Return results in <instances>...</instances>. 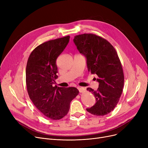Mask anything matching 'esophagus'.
<instances>
[{
  "label": "esophagus",
  "instance_id": "1",
  "mask_svg": "<svg viewBox=\"0 0 148 148\" xmlns=\"http://www.w3.org/2000/svg\"><path fill=\"white\" fill-rule=\"evenodd\" d=\"M77 89H78V90H79V92H81V93L84 92L85 91H86V89L83 88V87H77Z\"/></svg>",
  "mask_w": 148,
  "mask_h": 148
}]
</instances>
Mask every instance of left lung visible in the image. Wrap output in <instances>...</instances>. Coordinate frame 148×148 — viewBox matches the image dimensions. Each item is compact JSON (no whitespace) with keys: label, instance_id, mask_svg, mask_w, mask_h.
Returning <instances> with one entry per match:
<instances>
[{"label":"left lung","instance_id":"8db88e82","mask_svg":"<svg viewBox=\"0 0 148 148\" xmlns=\"http://www.w3.org/2000/svg\"><path fill=\"white\" fill-rule=\"evenodd\" d=\"M73 41L80 53L86 58L88 71L98 77V89L87 88L95 97L96 103L86 110L96 116L110 113L119 101L124 83L117 52L109 42L94 34L77 35Z\"/></svg>","mask_w":148,"mask_h":148}]
</instances>
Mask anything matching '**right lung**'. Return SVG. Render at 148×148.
I'll list each match as a JSON object with an SVG mask.
<instances>
[{"instance_id":"right-lung-1","label":"right lung","mask_w":148,"mask_h":148,"mask_svg":"<svg viewBox=\"0 0 148 148\" xmlns=\"http://www.w3.org/2000/svg\"><path fill=\"white\" fill-rule=\"evenodd\" d=\"M69 36L45 42L32 51L29 57L26 80L29 96L35 106L52 120L64 118L71 101L79 94L74 87L53 86L58 78V57L68 45Z\"/></svg>"}]
</instances>
